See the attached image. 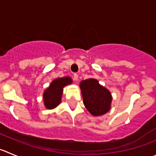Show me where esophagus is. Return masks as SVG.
Instances as JSON below:
<instances>
[{
    "label": "esophagus",
    "mask_w": 156,
    "mask_h": 156,
    "mask_svg": "<svg viewBox=\"0 0 156 156\" xmlns=\"http://www.w3.org/2000/svg\"><path fill=\"white\" fill-rule=\"evenodd\" d=\"M73 79H74V80H76V81L78 80V75H77L76 73L73 74Z\"/></svg>",
    "instance_id": "1"
}]
</instances>
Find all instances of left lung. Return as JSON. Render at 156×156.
Listing matches in <instances>:
<instances>
[{
	"mask_svg": "<svg viewBox=\"0 0 156 156\" xmlns=\"http://www.w3.org/2000/svg\"><path fill=\"white\" fill-rule=\"evenodd\" d=\"M83 103L87 110L93 115H101L110 109L112 96L105 87L95 79L83 80L80 84Z\"/></svg>",
	"mask_w": 156,
	"mask_h": 156,
	"instance_id": "obj_1",
	"label": "left lung"
}]
</instances>
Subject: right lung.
I'll use <instances>...</instances> for the list:
<instances>
[{"label": "right lung", "instance_id": "add662e5", "mask_svg": "<svg viewBox=\"0 0 156 156\" xmlns=\"http://www.w3.org/2000/svg\"><path fill=\"white\" fill-rule=\"evenodd\" d=\"M71 83L72 80L69 77L58 78L51 83L50 87L47 88L44 93V104L47 109H53L60 104L63 88Z\"/></svg>", "mask_w": 156, "mask_h": 156}]
</instances>
